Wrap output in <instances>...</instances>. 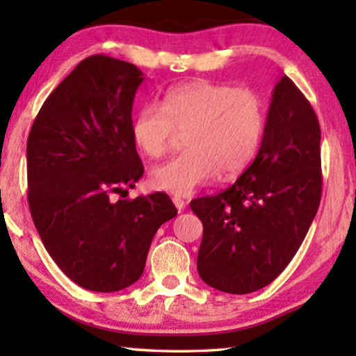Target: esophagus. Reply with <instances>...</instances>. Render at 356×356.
<instances>
[{
  "mask_svg": "<svg viewBox=\"0 0 356 356\" xmlns=\"http://www.w3.org/2000/svg\"><path fill=\"white\" fill-rule=\"evenodd\" d=\"M172 202H174V206H176V209L179 210V212H182V210L186 206V202L184 200H180V197H177V196L172 197Z\"/></svg>",
  "mask_w": 356,
  "mask_h": 356,
  "instance_id": "1",
  "label": "esophagus"
}]
</instances>
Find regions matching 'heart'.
<instances>
[{
  "mask_svg": "<svg viewBox=\"0 0 356 356\" xmlns=\"http://www.w3.org/2000/svg\"><path fill=\"white\" fill-rule=\"evenodd\" d=\"M265 127L264 105L246 88L196 80L166 91L159 105L146 104L134 114L135 146L150 159L166 152L184 134L186 150L150 171L154 188L188 196L218 176L229 177L248 166Z\"/></svg>",
  "mask_w": 356,
  "mask_h": 356,
  "instance_id": "obj_1",
  "label": "heart"
}]
</instances>
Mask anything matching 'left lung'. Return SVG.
<instances>
[{"label":"left lung","mask_w":356,"mask_h":356,"mask_svg":"<svg viewBox=\"0 0 356 356\" xmlns=\"http://www.w3.org/2000/svg\"><path fill=\"white\" fill-rule=\"evenodd\" d=\"M321 196V125L284 75L273 89L254 161L225 191L190 202L204 227L202 281L237 295L268 286L303 243Z\"/></svg>","instance_id":"left-lung-1"}]
</instances>
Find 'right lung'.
<instances>
[{
	"label": "right lung",
	"instance_id": "right-lung-1",
	"mask_svg": "<svg viewBox=\"0 0 356 356\" xmlns=\"http://www.w3.org/2000/svg\"><path fill=\"white\" fill-rule=\"evenodd\" d=\"M143 72L92 55L48 95L26 144L28 202L45 250L88 291L116 292L143 275L150 242L177 215L170 196L111 201L144 172L131 140Z\"/></svg>",
	"mask_w": 356,
	"mask_h": 356
}]
</instances>
